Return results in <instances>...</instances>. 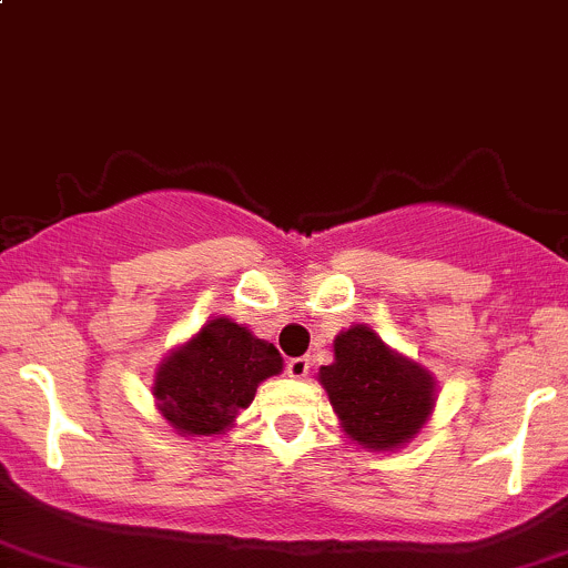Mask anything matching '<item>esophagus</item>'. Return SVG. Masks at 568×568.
I'll list each match as a JSON object with an SVG mask.
<instances>
[{"mask_svg":"<svg viewBox=\"0 0 568 568\" xmlns=\"http://www.w3.org/2000/svg\"><path fill=\"white\" fill-rule=\"evenodd\" d=\"M308 372H312V361L308 358L286 361V374H290L292 379H306Z\"/></svg>","mask_w":568,"mask_h":568,"instance_id":"obj_1","label":"esophagus"}]
</instances>
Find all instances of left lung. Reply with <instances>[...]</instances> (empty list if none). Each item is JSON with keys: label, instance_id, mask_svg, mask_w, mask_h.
<instances>
[{"label": "left lung", "instance_id": "left-lung-1", "mask_svg": "<svg viewBox=\"0 0 568 568\" xmlns=\"http://www.w3.org/2000/svg\"><path fill=\"white\" fill-rule=\"evenodd\" d=\"M317 379L344 435L379 454L405 448L437 402L432 372L388 347L364 323L333 338V364L320 366Z\"/></svg>", "mask_w": 568, "mask_h": 568}]
</instances>
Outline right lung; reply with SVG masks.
<instances>
[{
    "label": "right lung",
    "mask_w": 568,
    "mask_h": 568,
    "mask_svg": "<svg viewBox=\"0 0 568 568\" xmlns=\"http://www.w3.org/2000/svg\"><path fill=\"white\" fill-rule=\"evenodd\" d=\"M282 372L284 358L271 342L219 314L161 361L155 407L174 435H224L254 402L260 383Z\"/></svg>",
    "instance_id": "1"
}]
</instances>
